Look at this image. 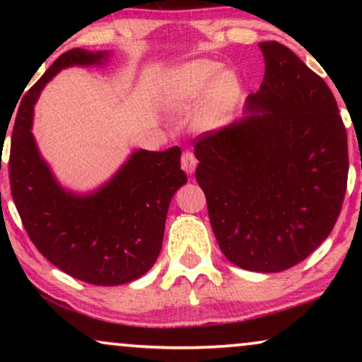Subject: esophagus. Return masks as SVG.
<instances>
[{
    "label": "esophagus",
    "instance_id": "34e87169",
    "mask_svg": "<svg viewBox=\"0 0 362 362\" xmlns=\"http://www.w3.org/2000/svg\"><path fill=\"white\" fill-rule=\"evenodd\" d=\"M196 166H197V160H196L194 153H192L191 150L182 151V155H181V168H182V170H185L187 175H192V173H194V170H196Z\"/></svg>",
    "mask_w": 362,
    "mask_h": 362
}]
</instances>
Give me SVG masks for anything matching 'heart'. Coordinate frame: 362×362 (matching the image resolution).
Here are the masks:
<instances>
[{
  "instance_id": "1",
  "label": "heart",
  "mask_w": 362,
  "mask_h": 362,
  "mask_svg": "<svg viewBox=\"0 0 362 362\" xmlns=\"http://www.w3.org/2000/svg\"><path fill=\"white\" fill-rule=\"evenodd\" d=\"M217 66L212 62H194L182 69L171 77L168 86L166 100L168 105L175 110H186L199 100L206 88L209 87V103H207L202 123L212 125L221 120L234 105L239 83L229 72H222L216 76Z\"/></svg>"
}]
</instances>
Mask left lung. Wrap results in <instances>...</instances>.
Wrapping results in <instances>:
<instances>
[{
	"label": "left lung",
	"mask_w": 362,
	"mask_h": 362,
	"mask_svg": "<svg viewBox=\"0 0 362 362\" xmlns=\"http://www.w3.org/2000/svg\"><path fill=\"white\" fill-rule=\"evenodd\" d=\"M265 61L250 115L197 135L196 181L222 254L252 272L290 269L331 234L348 186V135L333 92L284 44Z\"/></svg>",
	"instance_id": "1"
}]
</instances>
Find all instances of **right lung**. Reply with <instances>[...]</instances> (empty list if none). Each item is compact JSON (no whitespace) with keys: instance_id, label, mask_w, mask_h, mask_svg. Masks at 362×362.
<instances>
[{"instance_id":"obj_1","label":"right lung","mask_w":362,"mask_h":362,"mask_svg":"<svg viewBox=\"0 0 362 362\" xmlns=\"http://www.w3.org/2000/svg\"><path fill=\"white\" fill-rule=\"evenodd\" d=\"M105 52L71 49L59 56L21 100L11 135L9 182L24 229L36 249L74 279L112 286L140 279L155 265L176 189L186 185L181 150H138L92 196H74L54 180L39 155L33 105L64 67L102 62Z\"/></svg>"}]
</instances>
